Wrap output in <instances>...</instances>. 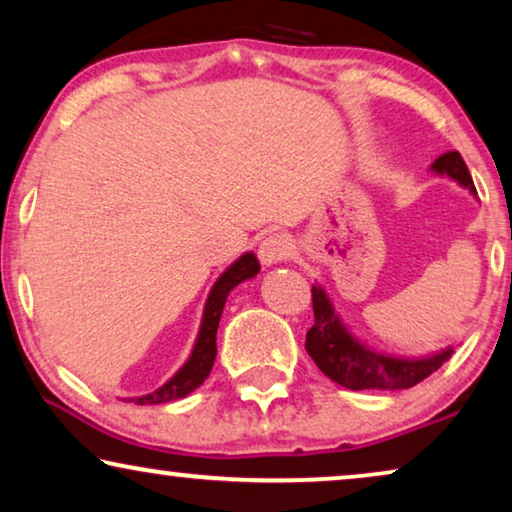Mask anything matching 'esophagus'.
Here are the masks:
<instances>
[{
    "label": "esophagus",
    "instance_id": "obj_1",
    "mask_svg": "<svg viewBox=\"0 0 512 512\" xmlns=\"http://www.w3.org/2000/svg\"><path fill=\"white\" fill-rule=\"evenodd\" d=\"M291 256V240L282 233H272L263 237L258 244V258L263 265H277Z\"/></svg>",
    "mask_w": 512,
    "mask_h": 512
}]
</instances>
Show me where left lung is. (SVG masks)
I'll return each instance as SVG.
<instances>
[{
    "label": "left lung",
    "instance_id": "obj_1",
    "mask_svg": "<svg viewBox=\"0 0 512 512\" xmlns=\"http://www.w3.org/2000/svg\"><path fill=\"white\" fill-rule=\"evenodd\" d=\"M433 170L447 174L468 191L475 193L473 179L459 151H447L436 158ZM312 310L314 326L307 331L305 349L317 363L321 373L347 389H410L426 380L431 373L443 366L452 356V347L445 352L433 354L429 359H396L380 352H373L359 340H354L342 326L335 314L331 300L326 298L324 289L312 286Z\"/></svg>",
    "mask_w": 512,
    "mask_h": 512
}]
</instances>
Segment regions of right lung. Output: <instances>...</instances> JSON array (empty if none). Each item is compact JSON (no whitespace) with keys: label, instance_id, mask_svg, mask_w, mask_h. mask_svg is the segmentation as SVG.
<instances>
[{"label":"right lung","instance_id":"right-lung-1","mask_svg":"<svg viewBox=\"0 0 512 512\" xmlns=\"http://www.w3.org/2000/svg\"><path fill=\"white\" fill-rule=\"evenodd\" d=\"M258 270H261L258 258L254 254H244L237 258V261L230 265L219 279H216L214 289L209 291V298L205 303V314H202L198 340H195V347L191 356H188V361L184 363V368H181L170 382H165L163 387L153 391V394L135 398L139 405L177 401V398L188 396L191 391L198 389L200 384L207 380V375L212 373V366L216 359V328H219L221 312H223V305H226L228 293L233 291L237 284H242L244 279H251L254 275H258Z\"/></svg>","mask_w":512,"mask_h":512}]
</instances>
